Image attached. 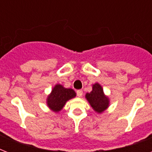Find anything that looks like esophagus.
Returning a JSON list of instances; mask_svg holds the SVG:
<instances>
[{"instance_id": "esophagus-1", "label": "esophagus", "mask_w": 152, "mask_h": 152, "mask_svg": "<svg viewBox=\"0 0 152 152\" xmlns=\"http://www.w3.org/2000/svg\"><path fill=\"white\" fill-rule=\"evenodd\" d=\"M76 94H77V96H78V97H81V96L83 95V91L78 90L76 91Z\"/></svg>"}]
</instances>
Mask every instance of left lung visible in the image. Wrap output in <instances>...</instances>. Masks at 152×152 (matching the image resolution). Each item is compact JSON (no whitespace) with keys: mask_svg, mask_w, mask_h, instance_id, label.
Listing matches in <instances>:
<instances>
[{"mask_svg":"<svg viewBox=\"0 0 152 152\" xmlns=\"http://www.w3.org/2000/svg\"><path fill=\"white\" fill-rule=\"evenodd\" d=\"M86 99L98 113H103L110 106V99L105 95L103 88L99 83L92 84V91L85 95Z\"/></svg>","mask_w":152,"mask_h":152,"instance_id":"obj_1","label":"left lung"}]
</instances>
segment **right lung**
Here are the masks:
<instances>
[{
    "label": "right lung",
    "instance_id": "right-lung-1",
    "mask_svg": "<svg viewBox=\"0 0 152 152\" xmlns=\"http://www.w3.org/2000/svg\"><path fill=\"white\" fill-rule=\"evenodd\" d=\"M76 96V93L73 89L64 88L61 84L57 83L46 98V104L53 112L58 113L63 109L67 102Z\"/></svg>",
    "mask_w": 152,
    "mask_h": 152
}]
</instances>
